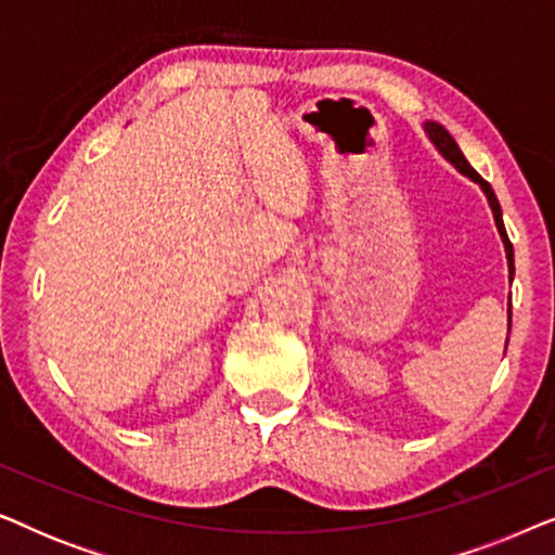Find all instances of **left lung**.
<instances>
[{"mask_svg":"<svg viewBox=\"0 0 555 555\" xmlns=\"http://www.w3.org/2000/svg\"><path fill=\"white\" fill-rule=\"evenodd\" d=\"M424 133H427V139L435 143V149L439 151V154H442L447 162H450L454 169H457L460 173H465L467 179H473L477 186L482 189V194H485V199H488V204H490V209H492V219H495V227H498V232H500V240H503V245H505V257H507V270H511V278L515 275V260H513V245H511V240H507V232H505V224H503V209H500V202H498V196H495V192H492V186L488 184V181H485L480 173H477L473 166L467 164V158H465V154H462L460 151V146H457V141L452 139L450 135V131H447L444 126H439V124H435V120H424ZM511 308H507V331H511ZM505 348H507V340H505Z\"/></svg>","mask_w":555,"mask_h":555,"instance_id":"8db88e82","label":"left lung"}]
</instances>
